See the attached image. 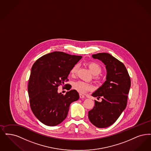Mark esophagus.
I'll use <instances>...</instances> for the list:
<instances>
[{"label":"esophagus","instance_id":"obj_1","mask_svg":"<svg viewBox=\"0 0 151 151\" xmlns=\"http://www.w3.org/2000/svg\"><path fill=\"white\" fill-rule=\"evenodd\" d=\"M80 98H84L85 96L83 95V94H80Z\"/></svg>","mask_w":151,"mask_h":151}]
</instances>
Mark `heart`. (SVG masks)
<instances>
[{
	"label": "heart",
	"instance_id": "heart-1",
	"mask_svg": "<svg viewBox=\"0 0 151 151\" xmlns=\"http://www.w3.org/2000/svg\"><path fill=\"white\" fill-rule=\"evenodd\" d=\"M91 72L94 75L99 74L102 71V67L95 62H89L87 64ZM78 65H75L72 67L70 73L72 75H75L78 70ZM97 79H99L98 77H96ZM73 89L78 91L80 93H85L88 91H90L91 89V85L82 81H77L73 83Z\"/></svg>",
	"mask_w": 151,
	"mask_h": 151
}]
</instances>
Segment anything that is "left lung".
Returning a JSON list of instances; mask_svg holds the SVG:
<instances>
[{"instance_id":"left-lung-1","label":"left lung","mask_w":151,"mask_h":151,"mask_svg":"<svg viewBox=\"0 0 151 151\" xmlns=\"http://www.w3.org/2000/svg\"><path fill=\"white\" fill-rule=\"evenodd\" d=\"M93 58L102 60L107 70L106 81L92 96L102 98V102L94 101L93 109L88 112L91 122L99 128L112 125L119 117L127 105V94L131 80L125 65L111 54L100 53Z\"/></svg>"}]
</instances>
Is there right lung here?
I'll list each match as a JSON object with an SVG mask.
<instances>
[{
	"instance_id": "1",
	"label": "right lung",
	"mask_w": 151,
	"mask_h": 151,
	"mask_svg": "<svg viewBox=\"0 0 151 151\" xmlns=\"http://www.w3.org/2000/svg\"><path fill=\"white\" fill-rule=\"evenodd\" d=\"M81 58L54 52L44 55L34 63L28 93L31 109L42 124L50 127L60 124L66 118L70 104L78 100L79 94L76 90L63 95L58 93V88L68 81L67 77L72 67Z\"/></svg>"
}]
</instances>
